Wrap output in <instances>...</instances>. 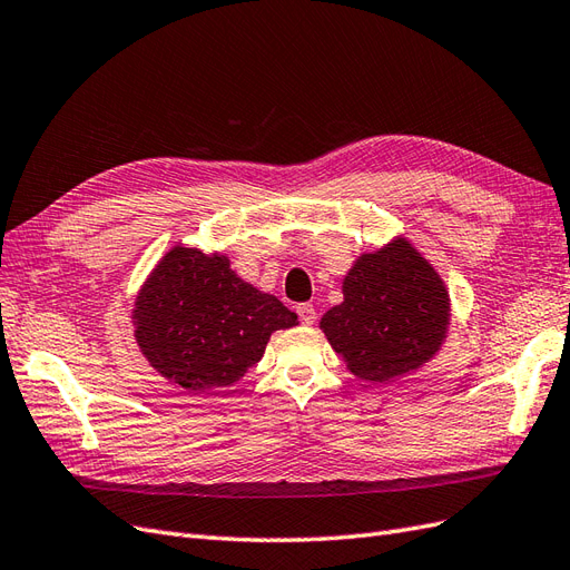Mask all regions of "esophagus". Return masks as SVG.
<instances>
[{
	"label": "esophagus",
	"instance_id": "1",
	"mask_svg": "<svg viewBox=\"0 0 570 570\" xmlns=\"http://www.w3.org/2000/svg\"><path fill=\"white\" fill-rule=\"evenodd\" d=\"M297 316H299V321H302L304 325H312V323L316 321V308H314V304H299V306H297Z\"/></svg>",
	"mask_w": 570,
	"mask_h": 570
}]
</instances>
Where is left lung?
I'll return each mask as SVG.
<instances>
[{
  "label": "left lung",
  "mask_w": 570,
  "mask_h": 570,
  "mask_svg": "<svg viewBox=\"0 0 570 570\" xmlns=\"http://www.w3.org/2000/svg\"><path fill=\"white\" fill-rule=\"evenodd\" d=\"M344 302L321 331L347 368L368 383H392L433 358L450 327V292L406 237L361 254L342 281Z\"/></svg>",
  "instance_id": "1"
}]
</instances>
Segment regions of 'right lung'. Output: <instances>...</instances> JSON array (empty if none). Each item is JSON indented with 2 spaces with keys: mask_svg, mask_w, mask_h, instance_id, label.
I'll list each match as a JSON object with an SVG mask.
<instances>
[{
  "mask_svg": "<svg viewBox=\"0 0 570 570\" xmlns=\"http://www.w3.org/2000/svg\"><path fill=\"white\" fill-rule=\"evenodd\" d=\"M132 325L149 366L185 390L212 392L237 383L297 314L237 278L228 256L176 245L137 292Z\"/></svg>",
  "mask_w": 570,
  "mask_h": 570,
  "instance_id": "1",
  "label": "right lung"
}]
</instances>
